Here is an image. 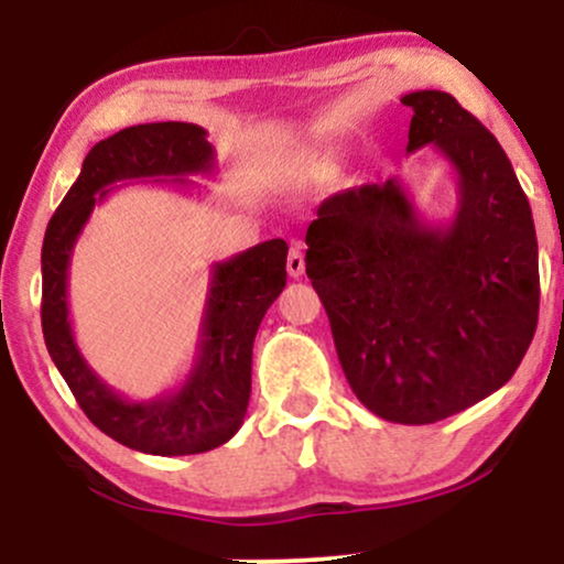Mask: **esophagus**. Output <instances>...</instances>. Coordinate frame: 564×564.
<instances>
[{
	"mask_svg": "<svg viewBox=\"0 0 564 564\" xmlns=\"http://www.w3.org/2000/svg\"><path fill=\"white\" fill-rule=\"evenodd\" d=\"M286 270L291 278H300L304 273V254L300 246H291L289 257H286Z\"/></svg>",
	"mask_w": 564,
	"mask_h": 564,
	"instance_id": "1",
	"label": "esophagus"
}]
</instances>
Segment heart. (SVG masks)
Returning <instances> with one entry per match:
<instances>
[{
    "label": "heart",
    "instance_id": "1",
    "mask_svg": "<svg viewBox=\"0 0 564 564\" xmlns=\"http://www.w3.org/2000/svg\"><path fill=\"white\" fill-rule=\"evenodd\" d=\"M323 164H326V161H323V156H313V159H307V166H310V170H323Z\"/></svg>",
    "mask_w": 564,
    "mask_h": 564
}]
</instances>
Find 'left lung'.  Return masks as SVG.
Segmentation results:
<instances>
[{
    "instance_id": "1",
    "label": "left lung",
    "mask_w": 564,
    "mask_h": 564,
    "mask_svg": "<svg viewBox=\"0 0 564 564\" xmlns=\"http://www.w3.org/2000/svg\"><path fill=\"white\" fill-rule=\"evenodd\" d=\"M408 153L435 145L458 206L426 223L398 177L334 193L307 228V278L368 411L432 424L501 390L539 323V241L511 161L456 97L419 89Z\"/></svg>"
}]
</instances>
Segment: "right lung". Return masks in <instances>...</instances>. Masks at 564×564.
Returning <instances> with one entry per match:
<instances>
[{
    "mask_svg": "<svg viewBox=\"0 0 564 564\" xmlns=\"http://www.w3.org/2000/svg\"><path fill=\"white\" fill-rule=\"evenodd\" d=\"M215 172L206 129L185 121L127 127L87 153L82 174L50 219L42 243V332L50 358L97 430L153 456L206 453L241 430L251 394L257 328L286 286L283 238L262 241L212 264L196 358L177 390L129 400L84 360L68 318V268L89 215L116 183L153 180L187 187V174Z\"/></svg>",
    "mask_w": 564,
    "mask_h": 564,
    "instance_id": "right-lung-1",
    "label": "right lung"
}]
</instances>
